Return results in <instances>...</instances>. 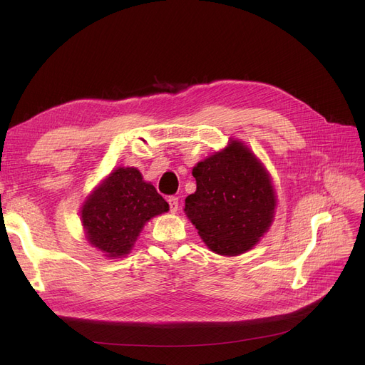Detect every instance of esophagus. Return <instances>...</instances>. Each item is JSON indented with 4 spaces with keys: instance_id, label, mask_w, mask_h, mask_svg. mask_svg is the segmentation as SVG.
<instances>
[{
    "instance_id": "obj_1",
    "label": "esophagus",
    "mask_w": 365,
    "mask_h": 365,
    "mask_svg": "<svg viewBox=\"0 0 365 365\" xmlns=\"http://www.w3.org/2000/svg\"><path fill=\"white\" fill-rule=\"evenodd\" d=\"M168 205H170V212L175 215L178 213V208H179V198L176 197H170L168 198Z\"/></svg>"
}]
</instances>
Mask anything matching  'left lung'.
Segmentation results:
<instances>
[{
    "mask_svg": "<svg viewBox=\"0 0 365 365\" xmlns=\"http://www.w3.org/2000/svg\"><path fill=\"white\" fill-rule=\"evenodd\" d=\"M197 190L185 215L205 245L220 256H240L269 231L277 192L269 171L252 149L231 139L192 168Z\"/></svg>",
    "mask_w": 365,
    "mask_h": 365,
    "instance_id": "1",
    "label": "left lung"
}]
</instances>
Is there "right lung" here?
I'll list each match as a JSON object with an SVG mask.
<instances>
[{
    "mask_svg": "<svg viewBox=\"0 0 365 365\" xmlns=\"http://www.w3.org/2000/svg\"><path fill=\"white\" fill-rule=\"evenodd\" d=\"M167 201L136 167H118L81 205L86 240L109 259L125 257L152 217L167 213Z\"/></svg>",
    "mask_w": 365,
    "mask_h": 365,
    "instance_id": "obj_1",
    "label": "right lung"
}]
</instances>
